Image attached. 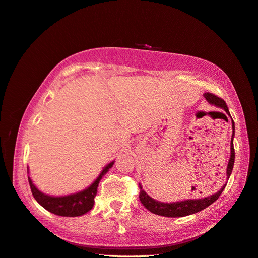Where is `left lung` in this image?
<instances>
[{
	"label": "left lung",
	"instance_id": "1",
	"mask_svg": "<svg viewBox=\"0 0 258 258\" xmlns=\"http://www.w3.org/2000/svg\"><path fill=\"white\" fill-rule=\"evenodd\" d=\"M204 96H205V98H206V100L209 103L216 105V107H218V108L223 109L230 115V112L228 110L227 103L224 102L223 99L219 98L214 94H211V92H206V94H204ZM232 130H233V133H232V137H231V141H232V142H231V157H230L228 168H227V177H228V179H229L231 172H232L233 164H234V157H235L234 147H233V136H234V122H233V120H232ZM226 185H227V184H226ZM226 185H223L220 190H218L216 194L211 195L209 197L200 198V200H187V201H184V202H176V203H170V204L161 203V202L153 200V198L148 196L146 194V192H145V190L142 188V186L140 185V188H141V190H140V200H141V202H142L144 206L146 207L150 211V213H153V214L159 215V216H164V217H184V216H188V215L198 213V211L205 209L206 207H208L209 205H211L214 202H216L218 200V197L221 195L222 190L224 189V187H226Z\"/></svg>",
	"mask_w": 258,
	"mask_h": 258
}]
</instances>
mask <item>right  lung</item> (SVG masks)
Instances as JSON below:
<instances>
[{"instance_id":"1","label":"right lung","mask_w":258,"mask_h":258,"mask_svg":"<svg viewBox=\"0 0 258 258\" xmlns=\"http://www.w3.org/2000/svg\"><path fill=\"white\" fill-rule=\"evenodd\" d=\"M114 164V161L109 163L107 167H105L102 172L97 177V180L91 184V185L86 188L82 192L68 195V196H62V197H54V196H49L41 193L30 180L28 176L29 185L31 188V193L34 195L35 200L41 205V206L47 209L50 213L62 216V217H78L82 216L94 207L95 204V197L97 194V188L99 185V182L102 179V176L108 172V171L112 168Z\"/></svg>"}]
</instances>
